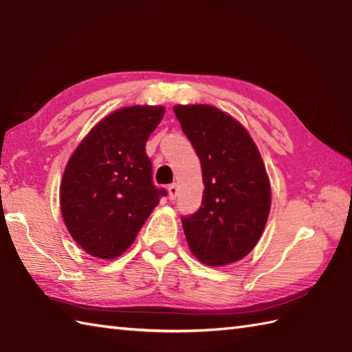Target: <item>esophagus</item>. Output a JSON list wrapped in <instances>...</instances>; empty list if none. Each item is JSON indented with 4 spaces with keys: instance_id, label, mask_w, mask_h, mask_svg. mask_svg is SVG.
<instances>
[{
    "instance_id": "1",
    "label": "esophagus",
    "mask_w": 352,
    "mask_h": 352,
    "mask_svg": "<svg viewBox=\"0 0 352 352\" xmlns=\"http://www.w3.org/2000/svg\"><path fill=\"white\" fill-rule=\"evenodd\" d=\"M168 192H169V199H175L178 197V184L177 183L169 184Z\"/></svg>"
}]
</instances>
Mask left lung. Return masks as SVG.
Wrapping results in <instances>:
<instances>
[{
  "mask_svg": "<svg viewBox=\"0 0 352 352\" xmlns=\"http://www.w3.org/2000/svg\"><path fill=\"white\" fill-rule=\"evenodd\" d=\"M175 116L203 169V203L182 216L189 248L208 266L234 263L252 251L266 226L271 186L251 136L213 106H175Z\"/></svg>",
  "mask_w": 352,
  "mask_h": 352,
  "instance_id": "8db88e82",
  "label": "left lung"
}]
</instances>
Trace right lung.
<instances>
[{
	"mask_svg": "<svg viewBox=\"0 0 352 352\" xmlns=\"http://www.w3.org/2000/svg\"><path fill=\"white\" fill-rule=\"evenodd\" d=\"M164 107L133 106L96 124L66 164L60 207L66 228L94 257L115 258L168 192L153 183L145 145Z\"/></svg>",
	"mask_w": 352,
	"mask_h": 352,
	"instance_id": "add662e5",
	"label": "right lung"
}]
</instances>
